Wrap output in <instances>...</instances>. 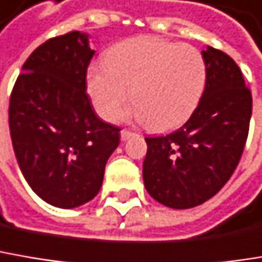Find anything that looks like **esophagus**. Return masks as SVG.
I'll list each match as a JSON object with an SVG mask.
<instances>
[{"mask_svg":"<svg viewBox=\"0 0 262 262\" xmlns=\"http://www.w3.org/2000/svg\"><path fill=\"white\" fill-rule=\"evenodd\" d=\"M133 135H135V133L130 130H121V133H120V136H121V141H127V139H130Z\"/></svg>","mask_w":262,"mask_h":262,"instance_id":"esophagus-1","label":"esophagus"}]
</instances>
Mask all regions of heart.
Masks as SVG:
<instances>
[{"mask_svg": "<svg viewBox=\"0 0 262 262\" xmlns=\"http://www.w3.org/2000/svg\"><path fill=\"white\" fill-rule=\"evenodd\" d=\"M207 67L198 49L155 36L135 37L114 46L106 61L86 70V93L97 114L114 120L129 90L135 103L127 117L155 132L184 124L201 102Z\"/></svg>", "mask_w": 262, "mask_h": 262, "instance_id": "1", "label": "heart"}]
</instances>
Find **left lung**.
Segmentation results:
<instances>
[{"instance_id": "1", "label": "left lung", "mask_w": 262, "mask_h": 262, "mask_svg": "<svg viewBox=\"0 0 262 262\" xmlns=\"http://www.w3.org/2000/svg\"><path fill=\"white\" fill-rule=\"evenodd\" d=\"M207 82L192 117L176 132L145 138L142 177L156 201L177 210L214 196L242 157L252 115V96L229 55L201 51Z\"/></svg>"}]
</instances>
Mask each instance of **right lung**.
<instances>
[{"instance_id":"add662e5","label":"right lung","mask_w":262,"mask_h":262,"mask_svg":"<svg viewBox=\"0 0 262 262\" xmlns=\"http://www.w3.org/2000/svg\"><path fill=\"white\" fill-rule=\"evenodd\" d=\"M94 55L86 33L40 45L22 66L10 97L9 126L17 165L37 196L75 208L100 190L120 129L102 121L86 94Z\"/></svg>"}]
</instances>
